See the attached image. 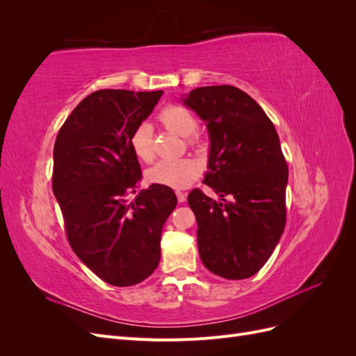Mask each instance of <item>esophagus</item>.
<instances>
[{"instance_id": "esophagus-1", "label": "esophagus", "mask_w": 356, "mask_h": 356, "mask_svg": "<svg viewBox=\"0 0 356 356\" xmlns=\"http://www.w3.org/2000/svg\"><path fill=\"white\" fill-rule=\"evenodd\" d=\"M175 195H177V197H178V202L179 203H182V202H186V193H182V191H175Z\"/></svg>"}]
</instances>
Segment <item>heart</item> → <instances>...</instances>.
I'll use <instances>...</instances> for the list:
<instances>
[{"mask_svg":"<svg viewBox=\"0 0 356 356\" xmlns=\"http://www.w3.org/2000/svg\"><path fill=\"white\" fill-rule=\"evenodd\" d=\"M159 120L170 131L179 134L181 136H190L196 132L197 120L190 110L181 105H169L161 110ZM131 147L134 154L149 163L154 159L153 147V131L148 123H139L131 134ZM195 143V139H190ZM200 172V166L193 159H174V160H160L152 169L147 172L149 182L172 188H184L195 181Z\"/></svg>","mask_w":356,"mask_h":356,"instance_id":"obj_1","label":"heart"}]
</instances>
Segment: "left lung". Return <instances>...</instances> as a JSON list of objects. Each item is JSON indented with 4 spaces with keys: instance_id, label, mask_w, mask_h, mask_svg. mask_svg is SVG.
<instances>
[{
    "instance_id": "left-lung-1",
    "label": "left lung",
    "mask_w": 356,
    "mask_h": 356,
    "mask_svg": "<svg viewBox=\"0 0 356 356\" xmlns=\"http://www.w3.org/2000/svg\"><path fill=\"white\" fill-rule=\"evenodd\" d=\"M184 104L207 122L209 172L188 195L197 221L202 263L225 279L255 275L272 255L286 221L288 165L270 118L250 95L234 86H204Z\"/></svg>"
}]
</instances>
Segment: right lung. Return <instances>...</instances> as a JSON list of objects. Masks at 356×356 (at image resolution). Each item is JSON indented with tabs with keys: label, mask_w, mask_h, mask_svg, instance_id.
Returning <instances> with one entry per match:
<instances>
[{
	"label": "right lung",
	"mask_w": 356,
	"mask_h": 356,
	"mask_svg": "<svg viewBox=\"0 0 356 356\" xmlns=\"http://www.w3.org/2000/svg\"><path fill=\"white\" fill-rule=\"evenodd\" d=\"M163 90L104 89L75 106L53 148V195L67 238L80 260L102 281L131 286L160 261L161 229L177 207L172 188L141 190V166L131 147L136 124L152 114Z\"/></svg>",
	"instance_id": "add662e5"
}]
</instances>
